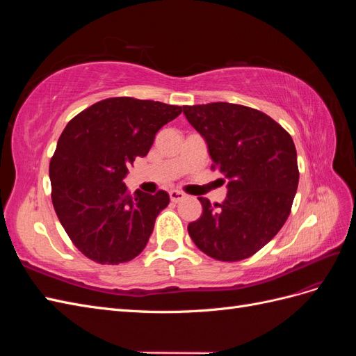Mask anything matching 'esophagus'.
<instances>
[{
    "label": "esophagus",
    "mask_w": 356,
    "mask_h": 356,
    "mask_svg": "<svg viewBox=\"0 0 356 356\" xmlns=\"http://www.w3.org/2000/svg\"><path fill=\"white\" fill-rule=\"evenodd\" d=\"M169 196H170V200L175 202V203H177V202H181L182 199L186 197L184 193L179 191V190H170V191H169Z\"/></svg>",
    "instance_id": "34e87169"
}]
</instances>
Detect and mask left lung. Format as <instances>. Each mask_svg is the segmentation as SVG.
<instances>
[{
    "label": "left lung",
    "mask_w": 356,
    "mask_h": 356,
    "mask_svg": "<svg viewBox=\"0 0 356 356\" xmlns=\"http://www.w3.org/2000/svg\"><path fill=\"white\" fill-rule=\"evenodd\" d=\"M208 145L212 168L227 179V196L188 224L191 241L220 261L254 255L282 229L298 186L293 138L267 114L229 102L182 106ZM225 182V181H224Z\"/></svg>",
    "instance_id": "8db88e82"
}]
</instances>
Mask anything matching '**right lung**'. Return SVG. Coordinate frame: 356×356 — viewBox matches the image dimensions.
I'll list each match as a JSON object with an SVG mask.
<instances>
[{
  "label": "right lung",
  "instance_id": "right-lung-1",
  "mask_svg": "<svg viewBox=\"0 0 356 356\" xmlns=\"http://www.w3.org/2000/svg\"><path fill=\"white\" fill-rule=\"evenodd\" d=\"M181 111L123 96L93 104L63 129L49 169L51 202L70 239L90 260L120 264L143 252L169 195H129L123 179Z\"/></svg>",
  "mask_w": 356,
  "mask_h": 356
}]
</instances>
